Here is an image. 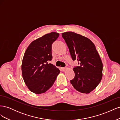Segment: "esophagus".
<instances>
[{
    "label": "esophagus",
    "mask_w": 120,
    "mask_h": 120,
    "mask_svg": "<svg viewBox=\"0 0 120 120\" xmlns=\"http://www.w3.org/2000/svg\"><path fill=\"white\" fill-rule=\"evenodd\" d=\"M61 70L63 71H64L67 70V68H61Z\"/></svg>",
    "instance_id": "34e87169"
}]
</instances>
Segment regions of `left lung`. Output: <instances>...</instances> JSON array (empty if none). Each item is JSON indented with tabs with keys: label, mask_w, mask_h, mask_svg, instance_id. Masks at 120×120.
<instances>
[{
	"label": "left lung",
	"mask_w": 120,
	"mask_h": 120,
	"mask_svg": "<svg viewBox=\"0 0 120 120\" xmlns=\"http://www.w3.org/2000/svg\"><path fill=\"white\" fill-rule=\"evenodd\" d=\"M72 59L79 61V67L73 68L75 76L71 84L77 91L89 94L96 88L103 77V63L94 43L75 32L62 34Z\"/></svg>",
	"instance_id": "8db88e82"
}]
</instances>
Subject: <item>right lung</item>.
Returning a JSON list of instances; mask_svg holds the SVG:
<instances>
[{
    "label": "right lung",
    "instance_id": "add662e5",
    "mask_svg": "<svg viewBox=\"0 0 120 120\" xmlns=\"http://www.w3.org/2000/svg\"><path fill=\"white\" fill-rule=\"evenodd\" d=\"M57 32H50L34 40L25 51L21 71L25 85L36 94L46 92L53 85L60 71L48 61L52 60V45L59 37Z\"/></svg>",
    "mask_w": 120,
    "mask_h": 120
}]
</instances>
